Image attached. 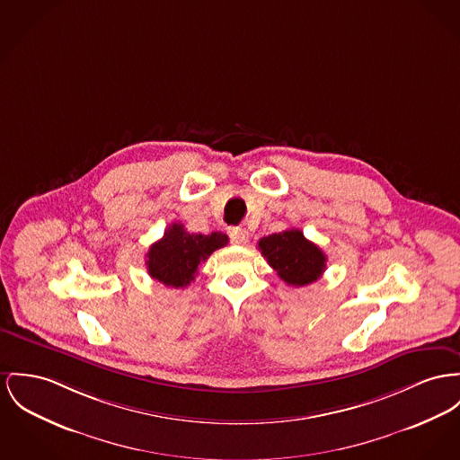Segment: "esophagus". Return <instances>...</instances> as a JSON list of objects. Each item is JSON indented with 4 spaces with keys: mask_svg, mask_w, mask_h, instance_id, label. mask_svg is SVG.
Masks as SVG:
<instances>
[{
    "mask_svg": "<svg viewBox=\"0 0 460 460\" xmlns=\"http://www.w3.org/2000/svg\"><path fill=\"white\" fill-rule=\"evenodd\" d=\"M230 239H232V243L237 245H244L249 243V234H247V230L245 228H232V232H230Z\"/></svg>",
    "mask_w": 460,
    "mask_h": 460,
    "instance_id": "obj_1",
    "label": "esophagus"
}]
</instances>
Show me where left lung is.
<instances>
[{"label":"left lung","mask_w":460,"mask_h":460,"mask_svg":"<svg viewBox=\"0 0 460 460\" xmlns=\"http://www.w3.org/2000/svg\"><path fill=\"white\" fill-rule=\"evenodd\" d=\"M258 247L269 265L288 286L315 282L326 269V254L298 228H289L260 239Z\"/></svg>","instance_id":"1"}]
</instances>
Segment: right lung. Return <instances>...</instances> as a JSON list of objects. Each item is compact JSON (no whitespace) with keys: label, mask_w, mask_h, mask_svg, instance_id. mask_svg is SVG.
<instances>
[{"label":"right lung","mask_w":460,"mask_h":460,"mask_svg":"<svg viewBox=\"0 0 460 460\" xmlns=\"http://www.w3.org/2000/svg\"><path fill=\"white\" fill-rule=\"evenodd\" d=\"M226 244L228 237L221 232L190 234L181 223H174L150 247L146 254L148 274L169 288H186L197 276L199 265Z\"/></svg>","instance_id":"right-lung-1"}]
</instances>
